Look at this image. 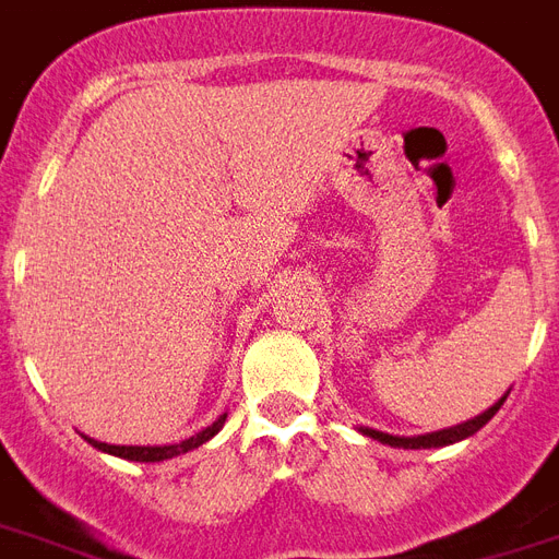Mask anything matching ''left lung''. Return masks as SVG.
Returning a JSON list of instances; mask_svg holds the SVG:
<instances>
[{
  "label": "left lung",
  "mask_w": 559,
  "mask_h": 559,
  "mask_svg": "<svg viewBox=\"0 0 559 559\" xmlns=\"http://www.w3.org/2000/svg\"><path fill=\"white\" fill-rule=\"evenodd\" d=\"M507 401V397H501L498 404L489 406L484 415H477V418H472V421L465 424H456V427H451V430H439V433H427V436H389V433H380V430H368L365 427L362 433L371 436V439H377V442L383 444H392V448H442V444H451V442H460V439H465V436L477 433L480 427H484L489 418H492L498 409H501V404Z\"/></svg>",
  "instance_id": "left-lung-1"
}]
</instances>
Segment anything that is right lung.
Instances as JSON below:
<instances>
[{"label": "right lung", "mask_w": 559, "mask_h": 559, "mask_svg": "<svg viewBox=\"0 0 559 559\" xmlns=\"http://www.w3.org/2000/svg\"><path fill=\"white\" fill-rule=\"evenodd\" d=\"M226 421V413L217 418L212 427H205L203 433L191 436V439H185V442L179 444H165V448H138V444H105V442H96V439H87V442L94 444V448H99V451H105V454H115V456H123V460H132V463H162V460H170V456H179L185 454V451H194V448H200L203 442H209L212 436L224 427Z\"/></svg>", "instance_id": "add662e5"}]
</instances>
